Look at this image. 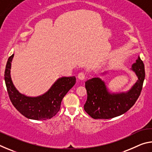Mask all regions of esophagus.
<instances>
[{
	"mask_svg": "<svg viewBox=\"0 0 152 152\" xmlns=\"http://www.w3.org/2000/svg\"><path fill=\"white\" fill-rule=\"evenodd\" d=\"M85 76H86V74L83 72H80L78 74V78L80 80H84V78H85Z\"/></svg>",
	"mask_w": 152,
	"mask_h": 152,
	"instance_id": "obj_1",
	"label": "esophagus"
}]
</instances>
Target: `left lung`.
Here are the masks:
<instances>
[{
    "label": "left lung",
    "mask_w": 152,
    "mask_h": 152,
    "mask_svg": "<svg viewBox=\"0 0 152 152\" xmlns=\"http://www.w3.org/2000/svg\"><path fill=\"white\" fill-rule=\"evenodd\" d=\"M138 80L128 92L111 94L107 91L104 82L94 78L85 82L87 100L84 110L94 119H108L124 114L132 108L141 94L145 79V69L140 56L132 65Z\"/></svg>",
    "instance_id": "8db88e82"
}]
</instances>
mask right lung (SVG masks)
Instances as JSON below:
<instances>
[{"label":"right lung","mask_w":152,"mask_h":152,"mask_svg":"<svg viewBox=\"0 0 152 152\" xmlns=\"http://www.w3.org/2000/svg\"><path fill=\"white\" fill-rule=\"evenodd\" d=\"M14 54L9 57L4 71V81L10 100L20 113L28 119L46 120L57 114L60 109L63 98L76 83V77H61L49 91L37 97H29L20 94L11 78V61Z\"/></svg>","instance_id":"obj_1"}]
</instances>
